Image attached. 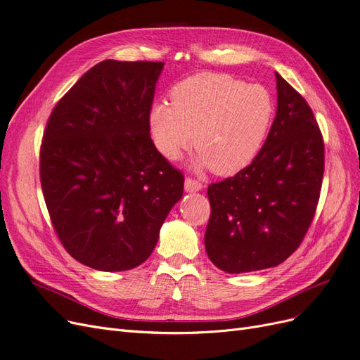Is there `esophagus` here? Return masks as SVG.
I'll return each mask as SVG.
<instances>
[{
    "mask_svg": "<svg viewBox=\"0 0 360 360\" xmlns=\"http://www.w3.org/2000/svg\"><path fill=\"white\" fill-rule=\"evenodd\" d=\"M202 189V183L198 181V180H193L191 177H186V180H184V191L188 192H198Z\"/></svg>",
    "mask_w": 360,
    "mask_h": 360,
    "instance_id": "1",
    "label": "esophagus"
}]
</instances>
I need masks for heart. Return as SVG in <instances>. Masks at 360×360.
I'll list each match as a JSON object with an SVG mask.
<instances>
[{"instance_id":"b5f03b06","label":"heart","mask_w":360,"mask_h":360,"mask_svg":"<svg viewBox=\"0 0 360 360\" xmlns=\"http://www.w3.org/2000/svg\"><path fill=\"white\" fill-rule=\"evenodd\" d=\"M171 105L151 106L148 126L159 153L177 160L192 147L195 168L234 176L258 156L275 118V101L261 84L226 73H198L172 86Z\"/></svg>"}]
</instances>
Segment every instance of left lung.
Masks as SVG:
<instances>
[{
  "label": "left lung",
  "mask_w": 360,
  "mask_h": 360,
  "mask_svg": "<svg viewBox=\"0 0 360 360\" xmlns=\"http://www.w3.org/2000/svg\"><path fill=\"white\" fill-rule=\"evenodd\" d=\"M278 110L258 156L207 189L204 243L226 274L269 269L296 250L314 219L324 172V143L312 110L275 73Z\"/></svg>",
  "instance_id": "left-lung-1"
}]
</instances>
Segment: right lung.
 <instances>
[{"label":"right lung","mask_w":360,"mask_h":360,"mask_svg":"<svg viewBox=\"0 0 360 360\" xmlns=\"http://www.w3.org/2000/svg\"><path fill=\"white\" fill-rule=\"evenodd\" d=\"M162 69L155 61L96 64L46 123L40 183L51 222L64 249L91 269L143 264L183 195V174L150 136Z\"/></svg>","instance_id":"add662e5"}]
</instances>
